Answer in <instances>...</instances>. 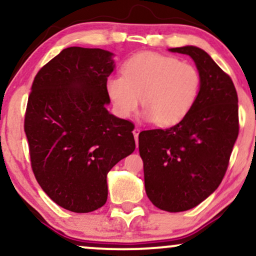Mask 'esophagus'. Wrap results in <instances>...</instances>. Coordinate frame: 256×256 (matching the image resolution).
<instances>
[{
    "instance_id": "34e87169",
    "label": "esophagus",
    "mask_w": 256,
    "mask_h": 256,
    "mask_svg": "<svg viewBox=\"0 0 256 256\" xmlns=\"http://www.w3.org/2000/svg\"><path fill=\"white\" fill-rule=\"evenodd\" d=\"M134 140H136V144H137V148H138V136H140V128H134Z\"/></svg>"
}]
</instances>
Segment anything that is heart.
Masks as SVG:
<instances>
[{
  "instance_id": "1",
  "label": "heart",
  "mask_w": 256,
  "mask_h": 256,
  "mask_svg": "<svg viewBox=\"0 0 256 256\" xmlns=\"http://www.w3.org/2000/svg\"><path fill=\"white\" fill-rule=\"evenodd\" d=\"M200 87L202 76L193 64L155 52L134 54L122 66V76L107 80V93L120 116L136 112L142 98L146 119L162 128L187 116Z\"/></svg>"
}]
</instances>
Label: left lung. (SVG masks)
<instances>
[{
  "instance_id": "left-lung-1",
  "label": "left lung",
  "mask_w": 256,
  "mask_h": 256,
  "mask_svg": "<svg viewBox=\"0 0 256 256\" xmlns=\"http://www.w3.org/2000/svg\"><path fill=\"white\" fill-rule=\"evenodd\" d=\"M196 62L202 87L187 116L168 128L140 134L148 198L156 208L181 212L212 194L229 166L240 131L238 98L232 80L202 48H170Z\"/></svg>"
}]
</instances>
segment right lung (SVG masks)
<instances>
[{
	"label": "right lung",
	"instance_id": "obj_1",
	"mask_svg": "<svg viewBox=\"0 0 256 256\" xmlns=\"http://www.w3.org/2000/svg\"><path fill=\"white\" fill-rule=\"evenodd\" d=\"M110 51L72 46L36 75L24 134L42 190L66 210L87 214L107 200V173L134 152V125L108 113Z\"/></svg>",
	"mask_w": 256,
	"mask_h": 256
}]
</instances>
